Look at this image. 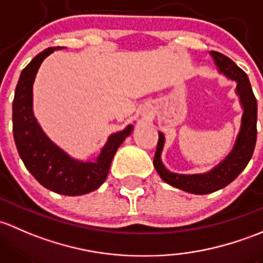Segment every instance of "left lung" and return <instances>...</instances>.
Segmentation results:
<instances>
[{
	"label": "left lung",
	"instance_id": "1",
	"mask_svg": "<svg viewBox=\"0 0 263 263\" xmlns=\"http://www.w3.org/2000/svg\"><path fill=\"white\" fill-rule=\"evenodd\" d=\"M218 71L227 78L237 82L235 93L239 96L243 114L240 119V129L237 135L231 153L209 172L196 175H181L168 171L162 163L161 154L164 147L163 133L158 132V144L154 154L153 164L162 180L176 189L195 195L212 194L234 181L240 172L246 168L252 158L257 139V100L251 87L248 76L239 68L231 58L219 51H210Z\"/></svg>",
	"mask_w": 263,
	"mask_h": 263
}]
</instances>
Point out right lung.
<instances>
[{"label":"right lung","instance_id":"add662e5","mask_svg":"<svg viewBox=\"0 0 263 263\" xmlns=\"http://www.w3.org/2000/svg\"><path fill=\"white\" fill-rule=\"evenodd\" d=\"M58 49L63 47L43 50L21 72L12 102V132L20 158L35 180L57 194L77 196L96 190L105 182L114 156L132 134L133 125L110 135L95 161L72 158L51 142L34 116L32 85L43 61Z\"/></svg>","mask_w":263,"mask_h":263}]
</instances>
